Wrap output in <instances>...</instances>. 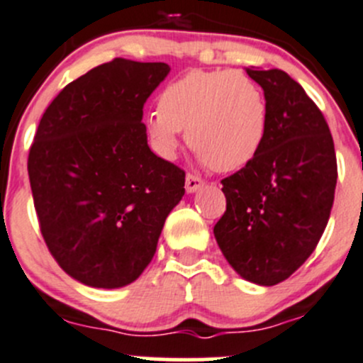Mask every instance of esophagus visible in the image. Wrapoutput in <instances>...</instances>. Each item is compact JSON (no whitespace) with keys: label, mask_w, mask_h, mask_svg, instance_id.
Instances as JSON below:
<instances>
[{"label":"esophagus","mask_w":363,"mask_h":363,"mask_svg":"<svg viewBox=\"0 0 363 363\" xmlns=\"http://www.w3.org/2000/svg\"><path fill=\"white\" fill-rule=\"evenodd\" d=\"M202 186H203V181L200 177H196V175H191V174L186 175V191L188 193L199 191Z\"/></svg>","instance_id":"obj_1"}]
</instances>
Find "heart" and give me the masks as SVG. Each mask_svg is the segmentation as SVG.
<instances>
[{
    "instance_id": "1",
    "label": "heart",
    "mask_w": 363,
    "mask_h": 363,
    "mask_svg": "<svg viewBox=\"0 0 363 363\" xmlns=\"http://www.w3.org/2000/svg\"><path fill=\"white\" fill-rule=\"evenodd\" d=\"M145 131L163 158L181 149V131L214 170L235 172L250 164L269 131V107L258 84L246 73L189 72L160 96V111L145 119Z\"/></svg>"
}]
</instances>
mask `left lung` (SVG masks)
Wrapping results in <instances>:
<instances>
[{"mask_svg": "<svg viewBox=\"0 0 363 363\" xmlns=\"http://www.w3.org/2000/svg\"><path fill=\"white\" fill-rule=\"evenodd\" d=\"M269 107L256 158L223 179L226 211L214 237L242 279L274 286L320 242L337 182L334 140L323 113L283 69L246 68Z\"/></svg>", "mask_w": 363, "mask_h": 363, "instance_id": "1", "label": "left lung"}]
</instances>
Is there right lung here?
Listing matches in <instances>:
<instances>
[{"mask_svg":"<svg viewBox=\"0 0 363 363\" xmlns=\"http://www.w3.org/2000/svg\"><path fill=\"white\" fill-rule=\"evenodd\" d=\"M167 63L116 57L47 107L28 158L40 230L61 269L91 288H123L151 263L184 172L147 144L144 104Z\"/></svg>","mask_w":363,"mask_h":363,"instance_id":"1","label":"right lung"}]
</instances>
